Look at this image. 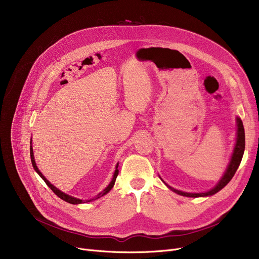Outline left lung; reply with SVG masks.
Wrapping results in <instances>:
<instances>
[{
    "mask_svg": "<svg viewBox=\"0 0 259 259\" xmlns=\"http://www.w3.org/2000/svg\"><path fill=\"white\" fill-rule=\"evenodd\" d=\"M236 122H237V138H236V144H235V147H234L233 154H232V156H231V160L229 162L228 168H227L224 176L222 178V180L219 182V184H217L213 189L209 190L208 192H205V193H187V192L180 191V190L173 189V188H171L170 186H168L166 184L167 187H169V189H171L173 192L178 193L180 195H183V196H187V197H202V196L213 195V194L217 193L219 191H221V190L225 186H227V184L231 180H232V178L234 176L236 170L238 169V167L240 165V161H241V158H242V155H243V152H244V145H246V141H244V129H243L242 121H241V119L239 117H236Z\"/></svg>",
    "mask_w": 259,
    "mask_h": 259,
    "instance_id": "obj_1",
    "label": "left lung"
}]
</instances>
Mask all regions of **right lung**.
<instances>
[{
  "label": "right lung",
  "mask_w": 259,
  "mask_h": 259,
  "mask_svg": "<svg viewBox=\"0 0 259 259\" xmlns=\"http://www.w3.org/2000/svg\"><path fill=\"white\" fill-rule=\"evenodd\" d=\"M30 158H31V164H32V166H33V169L36 171V173L40 176V178H42L43 180H44V182L46 183V185L52 190L53 191V193L56 194V195H58L61 199H63V200H65V201H67V202H69V203H72V205H77V203H83V202H89V201H92V200H94V199H98V198H100V197H102V196H104L105 194H107L109 191H110V190L113 188V186H114V183H115V180H116V178H117V174H118V169H117V167H118V164L116 165V168H115V171H114V174H113V178H112V181H111V183L108 185V187L107 188H105L103 191L101 192V193H99L97 196L95 197H93V198H91V199H87V200H81V199H78V198H75V197H72V196H70V195H68V194H66V193H64V192H62L61 190H59L58 188H56L54 187L52 184H50L47 180H46V178L45 176L40 173V171L37 169V167H36V164H35V160H34V156H33V150H32V146H30Z\"/></svg>",
  "instance_id": "add662e5"
}]
</instances>
